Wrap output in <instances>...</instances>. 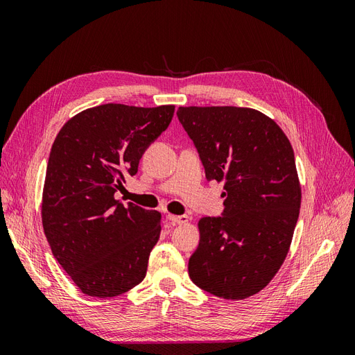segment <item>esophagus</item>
Segmentation results:
<instances>
[{
    "label": "esophagus",
    "mask_w": 355,
    "mask_h": 355,
    "mask_svg": "<svg viewBox=\"0 0 355 355\" xmlns=\"http://www.w3.org/2000/svg\"><path fill=\"white\" fill-rule=\"evenodd\" d=\"M167 219L171 223H187L188 222V216L187 214H180V216H175V214H167Z\"/></svg>",
    "instance_id": "obj_1"
}]
</instances>
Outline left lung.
I'll return each mask as SVG.
<instances>
[{
    "label": "left lung",
    "instance_id": "left-lung-1",
    "mask_svg": "<svg viewBox=\"0 0 355 355\" xmlns=\"http://www.w3.org/2000/svg\"><path fill=\"white\" fill-rule=\"evenodd\" d=\"M207 180L225 182L222 216L200 219L191 280L223 299L256 295L280 270L300 209L293 148L274 120L237 106H180Z\"/></svg>",
    "mask_w": 355,
    "mask_h": 355
}]
</instances>
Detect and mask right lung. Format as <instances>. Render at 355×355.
Returning <instances> with one entry per match:
<instances>
[{
    "label": "right lung",
    "mask_w": 355,
    "mask_h": 355,
    "mask_svg": "<svg viewBox=\"0 0 355 355\" xmlns=\"http://www.w3.org/2000/svg\"><path fill=\"white\" fill-rule=\"evenodd\" d=\"M173 112V105H99L72 116L53 142L42 228L53 256L85 295L118 296L146 275L161 214L114 196Z\"/></svg>",
    "instance_id": "add662e5"
}]
</instances>
